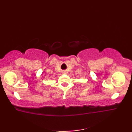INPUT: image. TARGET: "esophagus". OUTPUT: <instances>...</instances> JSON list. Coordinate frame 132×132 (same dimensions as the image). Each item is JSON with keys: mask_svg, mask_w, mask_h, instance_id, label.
I'll return each mask as SVG.
<instances>
[{"mask_svg": "<svg viewBox=\"0 0 132 132\" xmlns=\"http://www.w3.org/2000/svg\"><path fill=\"white\" fill-rule=\"evenodd\" d=\"M63 73H64V74H65V73H66V71H63Z\"/></svg>", "mask_w": 132, "mask_h": 132, "instance_id": "esophagus-1", "label": "esophagus"}]
</instances>
